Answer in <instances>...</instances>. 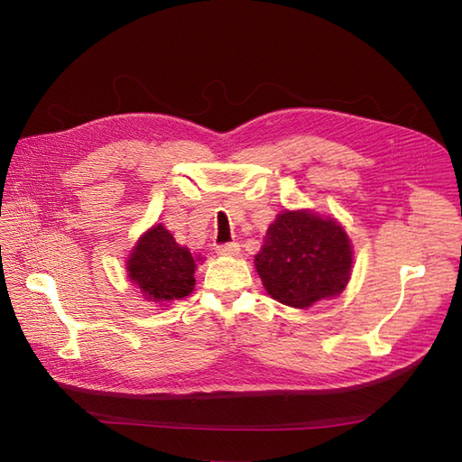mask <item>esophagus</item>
I'll use <instances>...</instances> for the list:
<instances>
[{"label":"esophagus","mask_w":462,"mask_h":462,"mask_svg":"<svg viewBox=\"0 0 462 462\" xmlns=\"http://www.w3.org/2000/svg\"><path fill=\"white\" fill-rule=\"evenodd\" d=\"M216 253L219 256H236L241 253V248H239V243H226V245H219L216 248Z\"/></svg>","instance_id":"34e87169"}]
</instances>
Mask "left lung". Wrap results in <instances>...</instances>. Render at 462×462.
<instances>
[{
	"instance_id": "obj_1",
	"label": "left lung",
	"mask_w": 462,
	"mask_h": 462,
	"mask_svg": "<svg viewBox=\"0 0 462 462\" xmlns=\"http://www.w3.org/2000/svg\"><path fill=\"white\" fill-rule=\"evenodd\" d=\"M254 265L272 299L309 309L341 295L353 272V245L337 219L285 209L265 231Z\"/></svg>"
}]
</instances>
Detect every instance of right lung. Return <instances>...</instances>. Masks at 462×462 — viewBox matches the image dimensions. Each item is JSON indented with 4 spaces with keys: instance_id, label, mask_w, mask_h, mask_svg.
Instances as JSON below:
<instances>
[{
    "instance_id": "obj_1",
    "label": "right lung",
    "mask_w": 462,
    "mask_h": 462,
    "mask_svg": "<svg viewBox=\"0 0 462 462\" xmlns=\"http://www.w3.org/2000/svg\"><path fill=\"white\" fill-rule=\"evenodd\" d=\"M162 223L138 236L127 260L129 282L141 289L144 300L167 304L189 297L197 279V262Z\"/></svg>"
}]
</instances>
